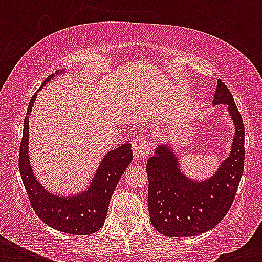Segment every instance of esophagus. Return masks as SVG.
I'll return each mask as SVG.
<instances>
[{
    "mask_svg": "<svg viewBox=\"0 0 262 262\" xmlns=\"http://www.w3.org/2000/svg\"><path fill=\"white\" fill-rule=\"evenodd\" d=\"M132 149H133V154L137 159H147L148 155H149V143L145 137L137 135L132 141Z\"/></svg>",
    "mask_w": 262,
    "mask_h": 262,
    "instance_id": "esophagus-1",
    "label": "esophagus"
}]
</instances>
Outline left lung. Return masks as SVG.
<instances>
[{"label": "left lung", "mask_w": 262, "mask_h": 262, "mask_svg": "<svg viewBox=\"0 0 262 262\" xmlns=\"http://www.w3.org/2000/svg\"><path fill=\"white\" fill-rule=\"evenodd\" d=\"M213 103L228 106L235 123L232 151L211 179L194 182L178 168L168 145L148 159V211L152 226L166 236H193L217 226L227 215L245 166V126L227 85L217 80Z\"/></svg>", "instance_id": "obj_1"}]
</instances>
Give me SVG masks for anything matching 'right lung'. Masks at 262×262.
<instances>
[{"mask_svg": "<svg viewBox=\"0 0 262 262\" xmlns=\"http://www.w3.org/2000/svg\"><path fill=\"white\" fill-rule=\"evenodd\" d=\"M49 79H46V81H49ZM35 98L36 95L31 98L27 115L24 118L23 139L20 144V154H18V168L30 199L31 207L34 208V211L43 223L58 231L75 234V235L94 234L104 224L111 195L114 193L121 175L133 159L132 145L123 144L118 149L107 154L99 167V171L95 175L94 182L85 193L69 199L50 194L39 185L34 177L28 160V151H27L28 117Z\"/></svg>", "mask_w": 262, "mask_h": 262, "instance_id": "add662e5", "label": "right lung"}]
</instances>
